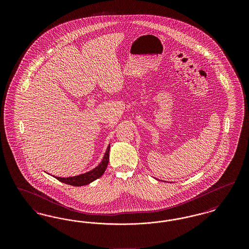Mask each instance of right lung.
<instances>
[{
	"instance_id": "right-lung-1",
	"label": "right lung",
	"mask_w": 249,
	"mask_h": 249,
	"mask_svg": "<svg viewBox=\"0 0 249 249\" xmlns=\"http://www.w3.org/2000/svg\"><path fill=\"white\" fill-rule=\"evenodd\" d=\"M109 150H110V144L107 147V152L104 156V159L101 161V163L93 170H91L86 174L77 176V177H72V178H58V177H54V178L64 184L73 186V187H80V186L88 185V184L93 182L97 178H101L104 175L105 171L107 170L108 162H109Z\"/></svg>"
}]
</instances>
